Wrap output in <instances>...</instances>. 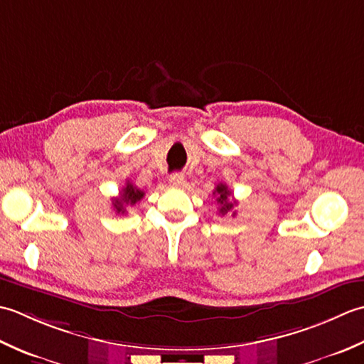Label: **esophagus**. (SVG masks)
<instances>
[{"label":"esophagus","mask_w":364,"mask_h":364,"mask_svg":"<svg viewBox=\"0 0 364 364\" xmlns=\"http://www.w3.org/2000/svg\"><path fill=\"white\" fill-rule=\"evenodd\" d=\"M183 182H185V177L181 173H174L171 174V177H169V183H171L173 187H182Z\"/></svg>","instance_id":"1"}]
</instances>
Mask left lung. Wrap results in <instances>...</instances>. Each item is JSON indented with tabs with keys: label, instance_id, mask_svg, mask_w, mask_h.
Returning a JSON list of instances; mask_svg holds the SVG:
<instances>
[{
	"label": "left lung",
	"instance_id": "1",
	"mask_svg": "<svg viewBox=\"0 0 364 364\" xmlns=\"http://www.w3.org/2000/svg\"><path fill=\"white\" fill-rule=\"evenodd\" d=\"M213 196H217V203L220 204L221 215H226L229 210H232V207L237 204V201L229 199V196H231V190L228 188L226 183H218L213 190Z\"/></svg>",
	"mask_w": 364,
	"mask_h": 364
}]
</instances>
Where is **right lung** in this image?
I'll use <instances>...</instances> for the list:
<instances>
[{
  "instance_id": "add662e5",
  "label": "right lung",
  "mask_w": 364,
  "mask_h": 364,
  "mask_svg": "<svg viewBox=\"0 0 364 364\" xmlns=\"http://www.w3.org/2000/svg\"><path fill=\"white\" fill-rule=\"evenodd\" d=\"M144 196V191L136 188L135 185L127 182V185L122 188L121 196L113 199V207L117 213H125V205H135L141 198Z\"/></svg>"
}]
</instances>
